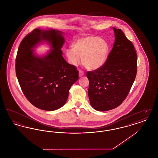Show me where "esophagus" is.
Wrapping results in <instances>:
<instances>
[{"mask_svg":"<svg viewBox=\"0 0 158 158\" xmlns=\"http://www.w3.org/2000/svg\"><path fill=\"white\" fill-rule=\"evenodd\" d=\"M83 75H84V73H83V72L82 70H79V77L82 76Z\"/></svg>","mask_w":158,"mask_h":158,"instance_id":"1","label":"esophagus"}]
</instances>
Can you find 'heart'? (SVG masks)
Returning <instances> with one entry per match:
<instances>
[{
    "label": "heart",
    "mask_w": 158,
    "mask_h": 158,
    "mask_svg": "<svg viewBox=\"0 0 158 158\" xmlns=\"http://www.w3.org/2000/svg\"><path fill=\"white\" fill-rule=\"evenodd\" d=\"M110 53L108 43L98 36H87L77 39L73 47L66 50L68 61L72 66L83 61L85 66L90 70L102 68L108 60Z\"/></svg>",
    "instance_id": "b5f03b06"
}]
</instances>
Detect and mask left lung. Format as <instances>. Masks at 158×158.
<instances>
[{
	"label": "left lung",
	"instance_id": "left-lung-1",
	"mask_svg": "<svg viewBox=\"0 0 158 158\" xmlns=\"http://www.w3.org/2000/svg\"><path fill=\"white\" fill-rule=\"evenodd\" d=\"M115 42L102 68L88 72V96L97 111L117 108L127 97L135 80L137 57L133 43L120 29L113 28Z\"/></svg>",
	"mask_w": 158,
	"mask_h": 158
}]
</instances>
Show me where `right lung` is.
<instances>
[{
	"instance_id": "obj_1",
	"label": "right lung",
	"mask_w": 158,
	"mask_h": 158,
	"mask_svg": "<svg viewBox=\"0 0 158 158\" xmlns=\"http://www.w3.org/2000/svg\"><path fill=\"white\" fill-rule=\"evenodd\" d=\"M63 34L54 29H35L23 39L17 52L16 75L23 93L32 105L45 111L64 105L70 87L79 79L76 68L62 56ZM43 42L51 50L39 56L33 50Z\"/></svg>"
}]
</instances>
